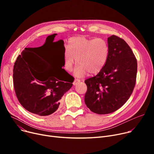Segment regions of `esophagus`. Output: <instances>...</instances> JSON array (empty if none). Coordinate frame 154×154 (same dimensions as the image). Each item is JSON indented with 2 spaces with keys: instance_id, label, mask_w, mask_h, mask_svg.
<instances>
[{
  "instance_id": "1",
  "label": "esophagus",
  "mask_w": 154,
  "mask_h": 154,
  "mask_svg": "<svg viewBox=\"0 0 154 154\" xmlns=\"http://www.w3.org/2000/svg\"><path fill=\"white\" fill-rule=\"evenodd\" d=\"M80 82V80L79 79H75L74 80V82H73V85H77V84H78Z\"/></svg>"
}]
</instances>
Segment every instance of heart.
I'll use <instances>...</instances> for the list:
<instances>
[{
    "label": "heart",
    "mask_w": 154,
    "mask_h": 154,
    "mask_svg": "<svg viewBox=\"0 0 154 154\" xmlns=\"http://www.w3.org/2000/svg\"><path fill=\"white\" fill-rule=\"evenodd\" d=\"M109 46L102 38H90L76 36L69 38L64 52V67L71 72L77 62L79 63L75 74L82 77L88 72L96 74L100 72L108 59Z\"/></svg>",
    "instance_id": "b5f03b06"
}]
</instances>
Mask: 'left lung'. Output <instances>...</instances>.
I'll return each instance as SVG.
<instances>
[{"label":"left lung","mask_w":154,"mask_h":154,"mask_svg":"<svg viewBox=\"0 0 154 154\" xmlns=\"http://www.w3.org/2000/svg\"><path fill=\"white\" fill-rule=\"evenodd\" d=\"M107 44L109 52L104 67L85 80V103L98 114H110L122 107L133 92L137 77V59L125 40L113 35Z\"/></svg>","instance_id":"left-lung-1"}]
</instances>
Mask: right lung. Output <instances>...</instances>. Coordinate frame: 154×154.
I'll return each mask as SVG.
<instances>
[{"label":"right lung","mask_w":154,"mask_h":154,"mask_svg":"<svg viewBox=\"0 0 154 154\" xmlns=\"http://www.w3.org/2000/svg\"><path fill=\"white\" fill-rule=\"evenodd\" d=\"M56 35L48 36L46 40L53 42ZM59 41L63 44L62 40ZM45 44L25 48L16 60L13 71L14 89L19 102L24 109L40 116L51 115L57 110L62 96L74 81L63 69L62 72L48 70L54 66L39 52Z\"/></svg>","instance_id":"right-lung-1"}]
</instances>
